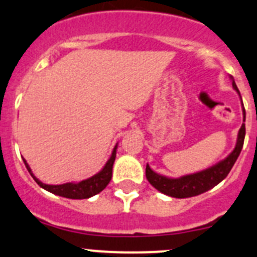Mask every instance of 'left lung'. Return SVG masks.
Here are the masks:
<instances>
[{"mask_svg": "<svg viewBox=\"0 0 257 257\" xmlns=\"http://www.w3.org/2000/svg\"><path fill=\"white\" fill-rule=\"evenodd\" d=\"M230 78L232 79V87H234V89L240 94L234 78L232 77H230ZM242 112L243 121H245V109H242ZM243 139H245V124L242 123L239 134H237V141L234 150L224 160L219 162L217 164L212 165V167H210L205 170H201V172L184 175V177L180 178H168L164 177V175L158 174L154 170L150 169L149 165L147 164L145 175H147L148 181L157 190L165 194V195L172 196V198L184 199L200 195V194L205 193V191L214 188L215 185H217L220 181H222L227 177L231 168L234 167L236 159L239 158L243 145Z\"/></svg>", "mask_w": 257, "mask_h": 257, "instance_id": "8db88e82", "label": "left lung"}]
</instances>
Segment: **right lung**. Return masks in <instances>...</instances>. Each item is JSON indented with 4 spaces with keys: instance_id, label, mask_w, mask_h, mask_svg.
<instances>
[{
    "instance_id": "right-lung-1",
    "label": "right lung",
    "mask_w": 257,
    "mask_h": 257,
    "mask_svg": "<svg viewBox=\"0 0 257 257\" xmlns=\"http://www.w3.org/2000/svg\"><path fill=\"white\" fill-rule=\"evenodd\" d=\"M116 148H118V144L114 147L112 155H110L108 162L105 163V165L103 167V169L100 170L99 173H97V174L93 175V177L85 179V180L79 181V183H66L61 184V185H48V184H45L41 180H38V179L33 175L32 170H31L30 165L27 164L26 159H23V163H25L26 168H27L31 177L35 179L36 183H37L41 188L45 189V190L54 194V195H59L68 199H88L93 195H97L98 193H100V191L109 184L110 179H112L113 164L114 160H115Z\"/></svg>"
}]
</instances>
